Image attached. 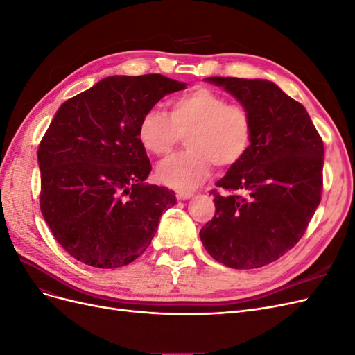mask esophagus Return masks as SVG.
<instances>
[{
    "label": "esophagus",
    "instance_id": "34e87169",
    "mask_svg": "<svg viewBox=\"0 0 355 355\" xmlns=\"http://www.w3.org/2000/svg\"><path fill=\"white\" fill-rule=\"evenodd\" d=\"M176 197H178V200H189V198L194 197V194H192V192H188V191H178Z\"/></svg>",
    "mask_w": 355,
    "mask_h": 355
}]
</instances>
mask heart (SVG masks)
<instances>
[{
  "mask_svg": "<svg viewBox=\"0 0 355 355\" xmlns=\"http://www.w3.org/2000/svg\"><path fill=\"white\" fill-rule=\"evenodd\" d=\"M182 135L188 149L164 159L155 175L170 188L191 191L209 178L213 164L227 168L240 163L252 145L253 120L227 96L197 87L171 101L170 114L151 108L137 124L139 142L157 157L168 154Z\"/></svg>",
  "mask_w": 355,
  "mask_h": 355,
  "instance_id": "b5f03b06",
  "label": "heart"
}]
</instances>
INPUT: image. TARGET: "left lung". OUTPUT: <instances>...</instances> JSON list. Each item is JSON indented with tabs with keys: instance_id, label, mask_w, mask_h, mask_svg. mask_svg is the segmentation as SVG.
Listing matches in <instances>:
<instances>
[{
	"instance_id": "left-lung-1",
	"label": "left lung",
	"mask_w": 355,
	"mask_h": 355,
	"mask_svg": "<svg viewBox=\"0 0 355 355\" xmlns=\"http://www.w3.org/2000/svg\"><path fill=\"white\" fill-rule=\"evenodd\" d=\"M250 112L249 151L214 192L216 213L200 231L214 261L253 270L277 261L302 239L323 188L324 146L295 99L268 80L209 77Z\"/></svg>"
}]
</instances>
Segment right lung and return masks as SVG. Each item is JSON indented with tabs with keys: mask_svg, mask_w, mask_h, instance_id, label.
Masks as SVG:
<instances>
[{
	"mask_svg": "<svg viewBox=\"0 0 355 355\" xmlns=\"http://www.w3.org/2000/svg\"><path fill=\"white\" fill-rule=\"evenodd\" d=\"M185 87L159 73L114 75L60 105L38 148L40 207L77 261L120 268L151 244L176 197L145 182L151 163L137 124L161 98Z\"/></svg>",
	"mask_w": 355,
	"mask_h": 355,
	"instance_id": "1",
	"label": "right lung"
}]
</instances>
